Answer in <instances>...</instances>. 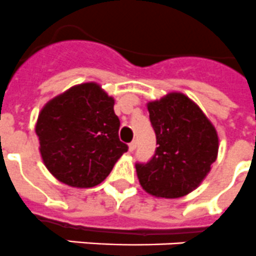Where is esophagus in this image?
Segmentation results:
<instances>
[{
  "mask_svg": "<svg viewBox=\"0 0 256 256\" xmlns=\"http://www.w3.org/2000/svg\"><path fill=\"white\" fill-rule=\"evenodd\" d=\"M136 145H137L136 141H132V142L130 144V152L134 150V149H136Z\"/></svg>",
  "mask_w": 256,
  "mask_h": 256,
  "instance_id": "34e87169",
  "label": "esophagus"
}]
</instances>
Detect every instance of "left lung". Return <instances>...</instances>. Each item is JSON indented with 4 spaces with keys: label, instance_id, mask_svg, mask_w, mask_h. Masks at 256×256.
<instances>
[{
    "label": "left lung",
    "instance_id": "1",
    "mask_svg": "<svg viewBox=\"0 0 256 256\" xmlns=\"http://www.w3.org/2000/svg\"><path fill=\"white\" fill-rule=\"evenodd\" d=\"M146 106L158 146L148 164H136L141 187L156 198L188 195L202 184L217 160L216 128L183 92H168Z\"/></svg>",
    "mask_w": 256,
    "mask_h": 256
}]
</instances>
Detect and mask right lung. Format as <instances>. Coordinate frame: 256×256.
Instances as JSON below:
<instances>
[{"label":"right lung","instance_id":"1","mask_svg":"<svg viewBox=\"0 0 256 256\" xmlns=\"http://www.w3.org/2000/svg\"><path fill=\"white\" fill-rule=\"evenodd\" d=\"M114 104L96 82L72 86L44 104L35 132L42 160L57 180L76 188L94 187L128 150L119 140Z\"/></svg>","mask_w":256,"mask_h":256}]
</instances>
